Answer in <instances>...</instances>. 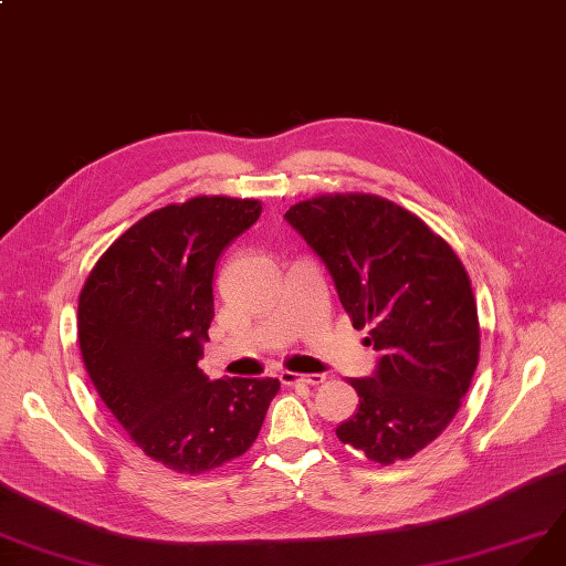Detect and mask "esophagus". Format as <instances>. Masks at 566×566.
I'll use <instances>...</instances> for the list:
<instances>
[{"label":"esophagus","mask_w":566,"mask_h":566,"mask_svg":"<svg viewBox=\"0 0 566 566\" xmlns=\"http://www.w3.org/2000/svg\"><path fill=\"white\" fill-rule=\"evenodd\" d=\"M280 380L282 385H322L324 382V375L322 373H310V375H303V373H291V370H282L280 373Z\"/></svg>","instance_id":"obj_1"}]
</instances>
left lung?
Returning a JSON list of instances; mask_svg holds the SVG:
<instances>
[{"mask_svg": "<svg viewBox=\"0 0 566 566\" xmlns=\"http://www.w3.org/2000/svg\"><path fill=\"white\" fill-rule=\"evenodd\" d=\"M284 219L328 268L354 328L380 352L373 378H352L359 410L336 429L345 446L389 467L452 422L480 354L469 272L408 209L373 193H326Z\"/></svg>", "mask_w": 566, "mask_h": 566, "instance_id": "8db88e82", "label": "left lung"}]
</instances>
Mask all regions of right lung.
Wrapping results in <instances>:
<instances>
[{
    "label": "right lung",
    "instance_id": "obj_1",
    "mask_svg": "<svg viewBox=\"0 0 566 566\" xmlns=\"http://www.w3.org/2000/svg\"><path fill=\"white\" fill-rule=\"evenodd\" d=\"M261 217L249 198L198 196L146 214L99 256L78 296L83 366L130 441L177 473H205L256 441L280 380H209L214 265Z\"/></svg>",
    "mask_w": 566,
    "mask_h": 566
}]
</instances>
